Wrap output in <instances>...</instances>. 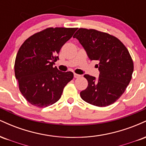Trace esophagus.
Listing matches in <instances>:
<instances>
[{"label": "esophagus", "mask_w": 146, "mask_h": 146, "mask_svg": "<svg viewBox=\"0 0 146 146\" xmlns=\"http://www.w3.org/2000/svg\"><path fill=\"white\" fill-rule=\"evenodd\" d=\"M80 76H81L80 75L77 74V73H74V78H80Z\"/></svg>", "instance_id": "34e87169"}]
</instances>
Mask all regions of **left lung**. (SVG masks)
Segmentation results:
<instances>
[{"instance_id": "1", "label": "left lung", "mask_w": 146, "mask_h": 146, "mask_svg": "<svg viewBox=\"0 0 146 146\" xmlns=\"http://www.w3.org/2000/svg\"><path fill=\"white\" fill-rule=\"evenodd\" d=\"M90 60H97L100 77H84L88 86L80 92L84 101L99 107L115 103L130 83L134 64L128 50L116 37L98 30L80 28L75 33Z\"/></svg>"}]
</instances>
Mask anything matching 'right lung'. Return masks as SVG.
Wrapping results in <instances>:
<instances>
[{
    "label": "right lung",
    "mask_w": 146,
    "mask_h": 146,
    "mask_svg": "<svg viewBox=\"0 0 146 146\" xmlns=\"http://www.w3.org/2000/svg\"><path fill=\"white\" fill-rule=\"evenodd\" d=\"M77 28L49 27L32 35L21 45L14 64L15 76L23 97L31 104L44 108L55 104L73 78L71 71L53 67L62 46Z\"/></svg>",
    "instance_id": "add662e5"
}]
</instances>
